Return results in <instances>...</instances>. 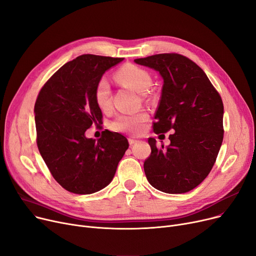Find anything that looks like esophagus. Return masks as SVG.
<instances>
[{
    "label": "esophagus",
    "mask_w": 256,
    "mask_h": 256,
    "mask_svg": "<svg viewBox=\"0 0 256 256\" xmlns=\"http://www.w3.org/2000/svg\"><path fill=\"white\" fill-rule=\"evenodd\" d=\"M139 141L138 140H135V139H132V138H130L128 139V143H130V145L132 146V145H134V144H136V143H138Z\"/></svg>",
    "instance_id": "1"
}]
</instances>
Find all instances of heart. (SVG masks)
Wrapping results in <instances>:
<instances>
[{"instance_id":"b5f03b06","label":"heart","mask_w":256,"mask_h":256,"mask_svg":"<svg viewBox=\"0 0 256 256\" xmlns=\"http://www.w3.org/2000/svg\"><path fill=\"white\" fill-rule=\"evenodd\" d=\"M118 82L139 94H146L152 88V80L146 70L135 65H126L116 72L115 76ZM94 98L98 108L102 111L111 109V84L106 78H102L98 82L94 90ZM147 119L144 112L119 115L111 124V128L118 132H126L130 134H138L142 130V124Z\"/></svg>"}]
</instances>
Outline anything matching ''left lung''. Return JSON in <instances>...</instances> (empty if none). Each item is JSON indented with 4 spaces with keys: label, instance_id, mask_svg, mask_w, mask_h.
I'll list each match as a JSON object with an SVG mask.
<instances>
[{
    "label": "left lung",
    "instance_id": "8db88e82",
    "mask_svg": "<svg viewBox=\"0 0 256 256\" xmlns=\"http://www.w3.org/2000/svg\"><path fill=\"white\" fill-rule=\"evenodd\" d=\"M134 62L160 74L163 89L154 130L169 136L158 150L148 139L150 156L144 162L147 180L168 194L189 192L208 176L223 141L224 106L221 96L200 67L178 54H158Z\"/></svg>",
    "mask_w": 256,
    "mask_h": 256
}]
</instances>
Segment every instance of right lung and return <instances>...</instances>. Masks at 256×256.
Masks as SVG:
<instances>
[{"label":"right lung","mask_w":256,"mask_h":256,"mask_svg":"<svg viewBox=\"0 0 256 256\" xmlns=\"http://www.w3.org/2000/svg\"><path fill=\"white\" fill-rule=\"evenodd\" d=\"M124 58L82 55L65 63L40 90L35 102L37 146L52 176L65 190L92 194L109 184L128 148V139L104 130L98 140L86 130L102 122L94 98L100 78Z\"/></svg>","instance_id":"1"}]
</instances>
